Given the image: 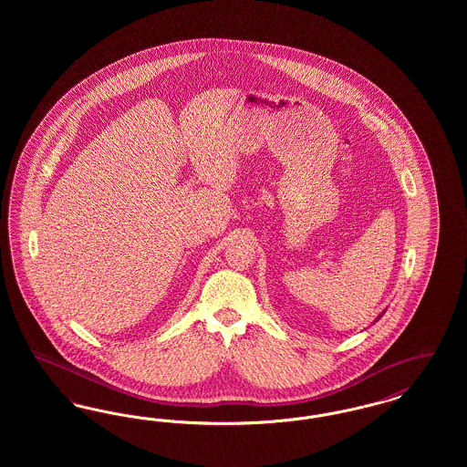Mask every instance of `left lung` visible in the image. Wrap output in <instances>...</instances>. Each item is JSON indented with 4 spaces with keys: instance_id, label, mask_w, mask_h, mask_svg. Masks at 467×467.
<instances>
[{
    "instance_id": "obj_1",
    "label": "left lung",
    "mask_w": 467,
    "mask_h": 467,
    "mask_svg": "<svg viewBox=\"0 0 467 467\" xmlns=\"http://www.w3.org/2000/svg\"><path fill=\"white\" fill-rule=\"evenodd\" d=\"M379 317H381V315H379ZM377 320H378V318H377ZM377 320H375V322H377Z\"/></svg>"
}]
</instances>
